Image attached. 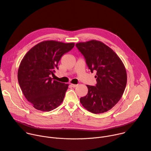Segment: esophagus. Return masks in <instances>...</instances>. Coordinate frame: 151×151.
<instances>
[{
	"mask_svg": "<svg viewBox=\"0 0 151 151\" xmlns=\"http://www.w3.org/2000/svg\"><path fill=\"white\" fill-rule=\"evenodd\" d=\"M78 85V84H73V83H71V86L72 87H73V88L77 87Z\"/></svg>",
	"mask_w": 151,
	"mask_h": 151,
	"instance_id": "esophagus-1",
	"label": "esophagus"
}]
</instances>
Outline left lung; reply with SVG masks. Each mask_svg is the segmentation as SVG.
I'll return each instance as SVG.
<instances>
[{
    "label": "left lung",
    "mask_w": 151,
    "mask_h": 151,
    "mask_svg": "<svg viewBox=\"0 0 151 151\" xmlns=\"http://www.w3.org/2000/svg\"><path fill=\"white\" fill-rule=\"evenodd\" d=\"M76 45L91 72L97 71L96 85H86L88 94L80 98V103L91 112H105L118 103L124 91L127 83L124 65L117 54L100 41L92 40Z\"/></svg>",
    "instance_id": "1"
}]
</instances>
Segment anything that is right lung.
Segmentation results:
<instances>
[{"label":"right lung","mask_w":151,"mask_h":151,"mask_svg":"<svg viewBox=\"0 0 151 151\" xmlns=\"http://www.w3.org/2000/svg\"><path fill=\"white\" fill-rule=\"evenodd\" d=\"M74 43L55 40L42 42L32 47L23 58L17 73L18 82L25 98L34 108L50 111L62 103L68 88L53 80L62 56L70 51Z\"/></svg>","instance_id":"obj_1"}]
</instances>
